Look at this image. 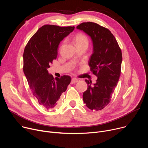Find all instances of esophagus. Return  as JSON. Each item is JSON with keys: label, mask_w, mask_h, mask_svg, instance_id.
Instances as JSON below:
<instances>
[{"label": "esophagus", "mask_w": 148, "mask_h": 148, "mask_svg": "<svg viewBox=\"0 0 148 148\" xmlns=\"http://www.w3.org/2000/svg\"><path fill=\"white\" fill-rule=\"evenodd\" d=\"M78 81V79L77 78H73L71 79V84H74V83H75V82H77Z\"/></svg>", "instance_id": "1"}]
</instances>
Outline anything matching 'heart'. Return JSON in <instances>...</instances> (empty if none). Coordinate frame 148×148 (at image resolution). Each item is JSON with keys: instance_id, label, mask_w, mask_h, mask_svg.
<instances>
[{"instance_id": "1", "label": "heart", "mask_w": 148, "mask_h": 148, "mask_svg": "<svg viewBox=\"0 0 148 148\" xmlns=\"http://www.w3.org/2000/svg\"><path fill=\"white\" fill-rule=\"evenodd\" d=\"M75 43L77 47L82 45H88V42L86 35L82 33H78L75 37Z\"/></svg>"}]
</instances>
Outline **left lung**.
<instances>
[{
    "instance_id": "obj_1",
    "label": "left lung",
    "mask_w": 148,
    "mask_h": 148,
    "mask_svg": "<svg viewBox=\"0 0 148 148\" xmlns=\"http://www.w3.org/2000/svg\"><path fill=\"white\" fill-rule=\"evenodd\" d=\"M77 29L89 36L92 43V54L88 64L97 77L96 83L86 79L87 90L82 94L83 101L91 110L99 111L110 103L119 79L122 52L117 41L108 29L93 22L82 23Z\"/></svg>"
}]
</instances>
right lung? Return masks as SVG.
<instances>
[{"mask_svg":"<svg viewBox=\"0 0 148 148\" xmlns=\"http://www.w3.org/2000/svg\"><path fill=\"white\" fill-rule=\"evenodd\" d=\"M74 28L50 25L43 26L32 37L25 49V75L38 103L47 110L58 106L60 96L71 82L69 75L54 78L47 69L53 60L57 58L60 43Z\"/></svg>","mask_w":148,"mask_h":148,"instance_id":"1","label":"right lung"}]
</instances>
